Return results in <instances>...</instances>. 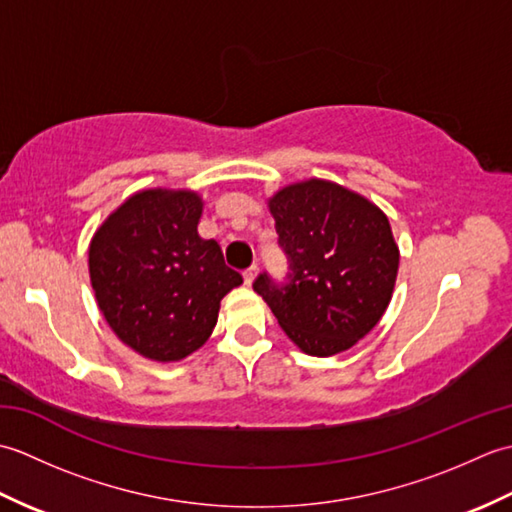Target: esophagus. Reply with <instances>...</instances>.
Segmentation results:
<instances>
[{
  "instance_id": "esophagus-1",
  "label": "esophagus",
  "mask_w": 512,
  "mask_h": 512,
  "mask_svg": "<svg viewBox=\"0 0 512 512\" xmlns=\"http://www.w3.org/2000/svg\"><path fill=\"white\" fill-rule=\"evenodd\" d=\"M257 273H259V266H257V264H253V266H250V268H246V270H244V281H246L248 286L253 284L255 277H257Z\"/></svg>"
}]
</instances>
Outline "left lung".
<instances>
[{
    "label": "left lung",
    "instance_id": "left-lung-1",
    "mask_svg": "<svg viewBox=\"0 0 512 512\" xmlns=\"http://www.w3.org/2000/svg\"><path fill=\"white\" fill-rule=\"evenodd\" d=\"M284 281L266 270L255 279L281 330L310 356L350 350L389 306L398 246L387 215L341 184L308 180L270 198Z\"/></svg>",
    "mask_w": 512,
    "mask_h": 512
}]
</instances>
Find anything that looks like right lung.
Masks as SVG:
<instances>
[{"mask_svg":"<svg viewBox=\"0 0 512 512\" xmlns=\"http://www.w3.org/2000/svg\"><path fill=\"white\" fill-rule=\"evenodd\" d=\"M193 191L149 189L107 217L90 244V279L118 339L151 361H180L209 339L242 275L198 235Z\"/></svg>","mask_w":512,"mask_h":512,"instance_id":"1","label":"right lung"}]
</instances>
